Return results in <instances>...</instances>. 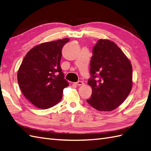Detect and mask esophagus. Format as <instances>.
Segmentation results:
<instances>
[{
	"label": "esophagus",
	"instance_id": "esophagus-1",
	"mask_svg": "<svg viewBox=\"0 0 151 151\" xmlns=\"http://www.w3.org/2000/svg\"><path fill=\"white\" fill-rule=\"evenodd\" d=\"M75 84H76V85H78V86H81V85H84V83H83V81H78V82L75 83Z\"/></svg>",
	"mask_w": 151,
	"mask_h": 151
}]
</instances>
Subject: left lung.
<instances>
[{
  "mask_svg": "<svg viewBox=\"0 0 151 151\" xmlns=\"http://www.w3.org/2000/svg\"><path fill=\"white\" fill-rule=\"evenodd\" d=\"M90 74L88 84L92 87V93L86 101L99 111L110 112L118 108L131 91V63L110 40L99 39L93 47Z\"/></svg>",
  "mask_w": 151,
  "mask_h": 151,
  "instance_id": "1",
  "label": "left lung"
}]
</instances>
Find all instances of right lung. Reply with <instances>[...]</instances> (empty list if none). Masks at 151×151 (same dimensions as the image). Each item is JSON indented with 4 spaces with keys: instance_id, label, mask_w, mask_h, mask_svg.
<instances>
[{
    "instance_id": "1",
    "label": "right lung",
    "mask_w": 151,
    "mask_h": 151,
    "mask_svg": "<svg viewBox=\"0 0 151 151\" xmlns=\"http://www.w3.org/2000/svg\"><path fill=\"white\" fill-rule=\"evenodd\" d=\"M69 39L43 42L32 48L23 59L17 81L23 95L42 109L61 101L63 89L69 85L60 66L62 48Z\"/></svg>"
}]
</instances>
